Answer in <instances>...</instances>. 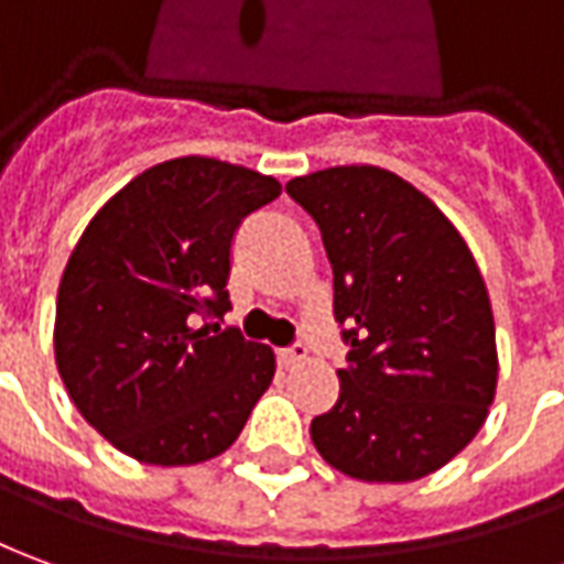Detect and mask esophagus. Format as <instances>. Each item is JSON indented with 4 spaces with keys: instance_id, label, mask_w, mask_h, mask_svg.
<instances>
[{
    "instance_id": "1",
    "label": "esophagus",
    "mask_w": 564,
    "mask_h": 564,
    "mask_svg": "<svg viewBox=\"0 0 564 564\" xmlns=\"http://www.w3.org/2000/svg\"><path fill=\"white\" fill-rule=\"evenodd\" d=\"M306 356H310V347L301 344V340H297V344H291V347L279 349V362L285 365V368H294V365L306 362Z\"/></svg>"
}]
</instances>
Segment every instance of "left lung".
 Instances as JSON below:
<instances>
[{
	"mask_svg": "<svg viewBox=\"0 0 564 564\" xmlns=\"http://www.w3.org/2000/svg\"><path fill=\"white\" fill-rule=\"evenodd\" d=\"M319 224L334 319L349 347L340 395L310 423L316 452L362 482H414L467 448L497 390L495 316L454 224L375 165L285 184Z\"/></svg>",
	"mask_w": 564,
	"mask_h": 564,
	"instance_id": "1",
	"label": "left lung"
}]
</instances>
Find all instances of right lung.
<instances>
[{
    "label": "right lung",
    "instance_id": "obj_1",
    "mask_svg": "<svg viewBox=\"0 0 564 564\" xmlns=\"http://www.w3.org/2000/svg\"><path fill=\"white\" fill-rule=\"evenodd\" d=\"M279 193L275 177L242 165L171 159L122 186L73 248L54 359L82 417L128 457L156 467L212 460L273 383V349L208 319L230 310L242 217Z\"/></svg>",
    "mask_w": 564,
    "mask_h": 564
}]
</instances>
